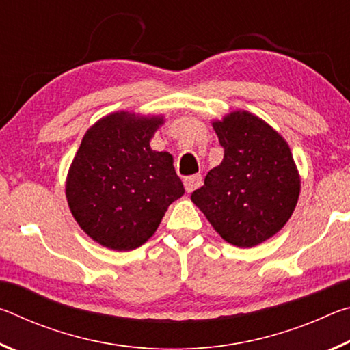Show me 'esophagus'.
<instances>
[{
    "label": "esophagus",
    "instance_id": "esophagus-1",
    "mask_svg": "<svg viewBox=\"0 0 350 350\" xmlns=\"http://www.w3.org/2000/svg\"><path fill=\"white\" fill-rule=\"evenodd\" d=\"M200 182H202V177H200V174H194V176H188L183 179V187H185L187 193H191L193 189H196Z\"/></svg>",
    "mask_w": 350,
    "mask_h": 350
}]
</instances>
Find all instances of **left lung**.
Returning <instances> with one entry per match:
<instances>
[{
    "label": "left lung",
    "instance_id": "left-lung-1",
    "mask_svg": "<svg viewBox=\"0 0 350 350\" xmlns=\"http://www.w3.org/2000/svg\"><path fill=\"white\" fill-rule=\"evenodd\" d=\"M224 148L191 200L221 238L241 248L286 225L299 198V174L287 142L259 117L234 111L213 123Z\"/></svg>",
    "mask_w": 350,
    "mask_h": 350
}]
</instances>
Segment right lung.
<instances>
[{
	"instance_id": "right-lung-1",
	"label": "right lung",
	"mask_w": 350,
	"mask_h": 350,
	"mask_svg": "<svg viewBox=\"0 0 350 350\" xmlns=\"http://www.w3.org/2000/svg\"><path fill=\"white\" fill-rule=\"evenodd\" d=\"M163 117L120 111L88 129L70 165L66 199L83 232L103 247L128 252L151 238L185 189L173 156L150 140Z\"/></svg>"
}]
</instances>
